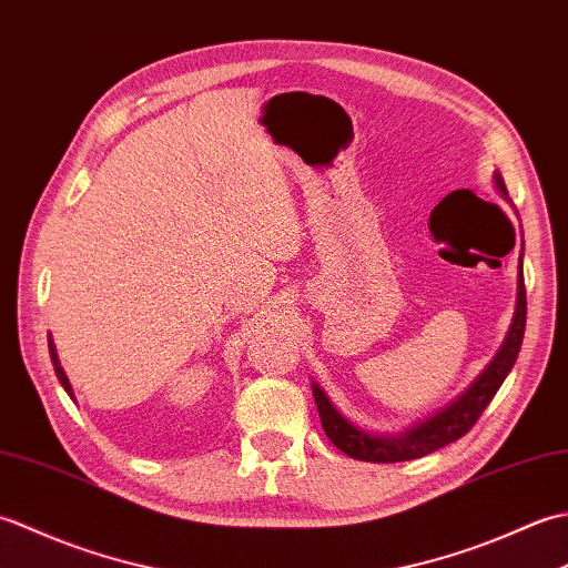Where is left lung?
I'll return each instance as SVG.
<instances>
[{
  "label": "left lung",
  "instance_id": "obj_1",
  "mask_svg": "<svg viewBox=\"0 0 568 568\" xmlns=\"http://www.w3.org/2000/svg\"><path fill=\"white\" fill-rule=\"evenodd\" d=\"M496 187L503 192V197L508 200V190H505V180L500 173L493 175ZM525 322H527V295H525V277H523V256H520V275H517V305L515 317L508 329V336L500 346L496 358L490 361L488 368L470 383V388L456 397V400L444 407L442 413L429 417L427 422H419L413 429L403 434H371L356 427L354 422H348L339 409H336L327 393H324L317 383H312V395H315L317 413L322 419V429L336 449H342L358 462L371 464H395V462H409V458L427 456L432 452L442 449V446L462 439L464 434L476 425L478 417L484 415V409L493 400V395L498 393L503 381L508 378L510 368L515 366L517 354H520L523 336H525Z\"/></svg>",
  "mask_w": 568,
  "mask_h": 568
}]
</instances>
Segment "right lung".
Wrapping results in <instances>:
<instances>
[{"mask_svg": "<svg viewBox=\"0 0 568 568\" xmlns=\"http://www.w3.org/2000/svg\"><path fill=\"white\" fill-rule=\"evenodd\" d=\"M48 352H51V361H53V368H55V376H58V381H60V385H63L65 388V393L72 397V385H70V381H68V376H65V371H63V366H60V361H58V354H55V344H53V339H51V334H48Z\"/></svg>", "mask_w": 568, "mask_h": 568, "instance_id": "right-lung-1", "label": "right lung"}]
</instances>
